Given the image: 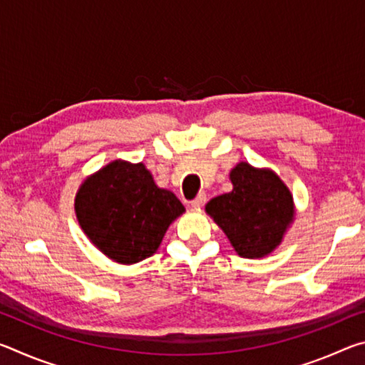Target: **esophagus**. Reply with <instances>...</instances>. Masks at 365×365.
Instances as JSON below:
<instances>
[{
    "mask_svg": "<svg viewBox=\"0 0 365 365\" xmlns=\"http://www.w3.org/2000/svg\"><path fill=\"white\" fill-rule=\"evenodd\" d=\"M206 201H207L206 193H200V195L195 197L193 201H191V206H193V207H202V206H205Z\"/></svg>",
    "mask_w": 365,
    "mask_h": 365,
    "instance_id": "obj_1",
    "label": "esophagus"
}]
</instances>
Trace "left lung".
Here are the masks:
<instances>
[{
  "label": "left lung",
  "instance_id": "left-lung-1",
  "mask_svg": "<svg viewBox=\"0 0 365 365\" xmlns=\"http://www.w3.org/2000/svg\"><path fill=\"white\" fill-rule=\"evenodd\" d=\"M230 182L233 190L212 197L206 205V214L222 228L238 256H269L294 222L292 191L272 169L248 163L235 165Z\"/></svg>",
  "mask_w": 365,
  "mask_h": 365
}]
</instances>
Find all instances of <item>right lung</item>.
Masks as SVG:
<instances>
[{
	"instance_id": "obj_1",
	"label": "right lung",
	"mask_w": 365,
	"mask_h": 365,
	"mask_svg": "<svg viewBox=\"0 0 365 365\" xmlns=\"http://www.w3.org/2000/svg\"><path fill=\"white\" fill-rule=\"evenodd\" d=\"M83 233L110 261L137 264L153 256L185 206L159 188L143 163L110 160L85 178L73 202Z\"/></svg>"
}]
</instances>
